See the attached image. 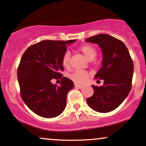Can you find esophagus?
<instances>
[{
    "instance_id": "obj_1",
    "label": "esophagus",
    "mask_w": 146,
    "mask_h": 146,
    "mask_svg": "<svg viewBox=\"0 0 146 146\" xmlns=\"http://www.w3.org/2000/svg\"><path fill=\"white\" fill-rule=\"evenodd\" d=\"M74 86L75 88H82L84 87V86L83 85H80V84H74Z\"/></svg>"
}]
</instances>
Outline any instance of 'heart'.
<instances>
[{"label": "heart", "instance_id": "obj_1", "mask_svg": "<svg viewBox=\"0 0 146 146\" xmlns=\"http://www.w3.org/2000/svg\"><path fill=\"white\" fill-rule=\"evenodd\" d=\"M79 51L84 55V56L89 60H92V59L96 57L98 51H97L96 48L94 46L89 44L83 45L80 46ZM61 62H62V66L65 67V68H68L70 65V54L69 51H66L62 56V59H61ZM90 74L85 70H76L74 72L71 74L70 76V79L73 81L79 84H84L88 79Z\"/></svg>", "mask_w": 146, "mask_h": 146}]
</instances>
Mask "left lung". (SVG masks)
<instances>
[{
  "instance_id": "obj_1",
  "label": "left lung",
  "mask_w": 146,
  "mask_h": 146,
  "mask_svg": "<svg viewBox=\"0 0 146 146\" xmlns=\"http://www.w3.org/2000/svg\"><path fill=\"white\" fill-rule=\"evenodd\" d=\"M86 42L98 44L101 48L102 66L95 78L104 81L103 86H92L94 93L86 102L95 111L110 112L129 95L134 72L133 60L125 44L113 36L99 34L86 39Z\"/></svg>"
}]
</instances>
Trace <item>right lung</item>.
<instances>
[{"label":"right lung","instance_id":"obj_1","mask_svg":"<svg viewBox=\"0 0 146 146\" xmlns=\"http://www.w3.org/2000/svg\"><path fill=\"white\" fill-rule=\"evenodd\" d=\"M75 41L43 40L23 53L17 70L20 94L26 106L40 116L51 118L65 110L67 94L74 83L62 77L61 59L67 45ZM52 79H60L61 85L53 84Z\"/></svg>","mask_w":146,"mask_h":146}]
</instances>
